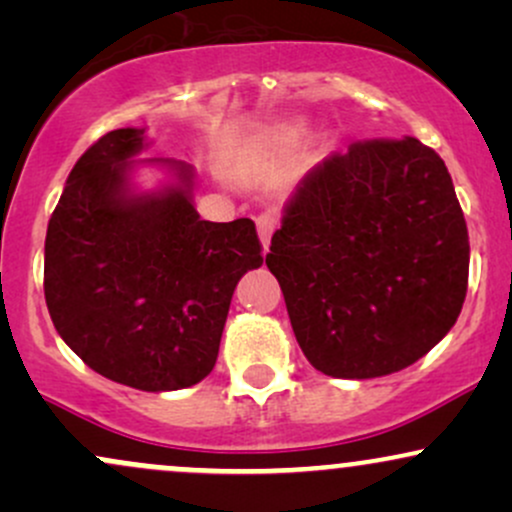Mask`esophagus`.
Wrapping results in <instances>:
<instances>
[{"instance_id":"1","label":"esophagus","mask_w":512,"mask_h":512,"mask_svg":"<svg viewBox=\"0 0 512 512\" xmlns=\"http://www.w3.org/2000/svg\"><path fill=\"white\" fill-rule=\"evenodd\" d=\"M274 228H276V216L272 214V211H264V214L257 216V233H260L264 250L269 248V240H272Z\"/></svg>"}]
</instances>
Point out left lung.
<instances>
[{"instance_id":"left-lung-1","label":"left lung","mask_w":512,"mask_h":512,"mask_svg":"<svg viewBox=\"0 0 512 512\" xmlns=\"http://www.w3.org/2000/svg\"><path fill=\"white\" fill-rule=\"evenodd\" d=\"M267 267L320 373L366 380L411 366L467 296V223L443 158L414 137L330 156L286 204Z\"/></svg>"}]
</instances>
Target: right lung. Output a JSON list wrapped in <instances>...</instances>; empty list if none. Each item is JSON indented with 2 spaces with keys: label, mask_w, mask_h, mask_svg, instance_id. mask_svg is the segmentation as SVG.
Here are the masks:
<instances>
[{
  "label": "right lung",
  "mask_w": 512,
  "mask_h": 512,
  "mask_svg": "<svg viewBox=\"0 0 512 512\" xmlns=\"http://www.w3.org/2000/svg\"><path fill=\"white\" fill-rule=\"evenodd\" d=\"M144 129H113L69 173L45 238L52 325L88 368L134 390L197 385L214 368L233 291L262 264L255 223L202 221L192 170L158 195H132Z\"/></svg>",
  "instance_id": "obj_1"
}]
</instances>
